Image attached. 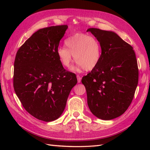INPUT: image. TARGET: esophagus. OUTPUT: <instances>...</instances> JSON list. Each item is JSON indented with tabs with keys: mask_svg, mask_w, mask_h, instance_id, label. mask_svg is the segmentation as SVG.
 Segmentation results:
<instances>
[{
	"mask_svg": "<svg viewBox=\"0 0 150 150\" xmlns=\"http://www.w3.org/2000/svg\"><path fill=\"white\" fill-rule=\"evenodd\" d=\"M77 79L78 83H80L81 81V77L79 75H77Z\"/></svg>",
	"mask_w": 150,
	"mask_h": 150,
	"instance_id": "34e87169",
	"label": "esophagus"
}]
</instances>
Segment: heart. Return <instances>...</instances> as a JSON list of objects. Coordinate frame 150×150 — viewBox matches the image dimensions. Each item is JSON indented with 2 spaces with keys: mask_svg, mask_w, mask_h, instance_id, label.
Instances as JSON below:
<instances>
[{
  "mask_svg": "<svg viewBox=\"0 0 150 150\" xmlns=\"http://www.w3.org/2000/svg\"><path fill=\"white\" fill-rule=\"evenodd\" d=\"M65 47H59L57 54L59 61L64 68H68L74 56L77 65L73 71L85 69L90 71L99 64L102 57V46L98 39L88 34L79 33L70 36L64 41Z\"/></svg>",
  "mask_w": 150,
  "mask_h": 150,
  "instance_id": "obj_1",
  "label": "heart"
}]
</instances>
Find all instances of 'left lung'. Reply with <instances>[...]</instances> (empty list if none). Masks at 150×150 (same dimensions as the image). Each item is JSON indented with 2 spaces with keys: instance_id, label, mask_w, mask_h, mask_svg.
<instances>
[{
  "instance_id": "1",
  "label": "left lung",
  "mask_w": 150,
  "mask_h": 150,
  "mask_svg": "<svg viewBox=\"0 0 150 150\" xmlns=\"http://www.w3.org/2000/svg\"><path fill=\"white\" fill-rule=\"evenodd\" d=\"M99 40L102 57L98 66L82 77L91 112L98 119H113L122 115L134 97L139 70L132 46L111 31L89 28Z\"/></svg>"
}]
</instances>
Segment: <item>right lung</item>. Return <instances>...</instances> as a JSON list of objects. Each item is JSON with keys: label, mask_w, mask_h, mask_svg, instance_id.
<instances>
[{"label": "right lung", "mask_w": 150, "mask_h": 150, "mask_svg": "<svg viewBox=\"0 0 150 150\" xmlns=\"http://www.w3.org/2000/svg\"><path fill=\"white\" fill-rule=\"evenodd\" d=\"M68 28L62 25L39 30L15 57V93L28 113L45 122L60 117L70 91L77 83L75 73L63 68L57 54Z\"/></svg>", "instance_id": "obj_1"}]
</instances>
